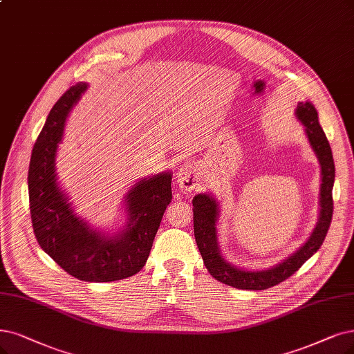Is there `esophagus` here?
<instances>
[{"label": "esophagus", "mask_w": 354, "mask_h": 354, "mask_svg": "<svg viewBox=\"0 0 354 354\" xmlns=\"http://www.w3.org/2000/svg\"><path fill=\"white\" fill-rule=\"evenodd\" d=\"M198 165L195 162H185L178 169L176 184L184 192H191L198 187Z\"/></svg>", "instance_id": "34e87169"}]
</instances>
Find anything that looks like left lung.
<instances>
[{"label": "left lung", "instance_id": "left-lung-1", "mask_svg": "<svg viewBox=\"0 0 354 354\" xmlns=\"http://www.w3.org/2000/svg\"><path fill=\"white\" fill-rule=\"evenodd\" d=\"M295 116L305 127L309 146L315 153L321 166L319 212L317 225L305 243L299 246L293 254L284 258L281 263L264 270H246L233 266L221 254L217 233L220 214L218 201L212 194H197L192 200L195 242H197L205 268L220 283L242 290L270 289V287L289 279L292 274L302 267L319 250L326 236V232L330 229L333 218V187L335 179V166L330 142L319 125L318 112L309 100L299 102Z\"/></svg>", "mask_w": 354, "mask_h": 354}]
</instances>
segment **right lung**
<instances>
[{
  "mask_svg": "<svg viewBox=\"0 0 354 354\" xmlns=\"http://www.w3.org/2000/svg\"><path fill=\"white\" fill-rule=\"evenodd\" d=\"M88 84L70 87L50 109L29 165V201L35 236L42 250L70 276L90 283L137 274L150 255L166 207L172 200V172L138 179L124 195L125 223L103 232L78 216L58 182L57 153L73 108Z\"/></svg>",
  "mask_w": 354,
  "mask_h": 354,
  "instance_id": "add662e5",
  "label": "right lung"
}]
</instances>
